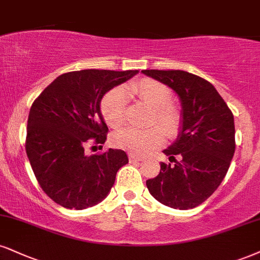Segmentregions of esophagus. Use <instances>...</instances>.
Segmentation results:
<instances>
[{
  "label": "esophagus",
  "instance_id": "34e87169",
  "mask_svg": "<svg viewBox=\"0 0 260 260\" xmlns=\"http://www.w3.org/2000/svg\"><path fill=\"white\" fill-rule=\"evenodd\" d=\"M129 159L131 160V161H142V160H143L142 156L135 155V154H133V153H130V154H129Z\"/></svg>",
  "mask_w": 260,
  "mask_h": 260
}]
</instances>
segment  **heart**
Returning a JSON list of instances; mask_svg holds the SVG:
<instances>
[{"label": "heart", "mask_w": 260, "mask_h": 260, "mask_svg": "<svg viewBox=\"0 0 260 260\" xmlns=\"http://www.w3.org/2000/svg\"><path fill=\"white\" fill-rule=\"evenodd\" d=\"M131 94L153 107L150 124L158 125L149 129L121 130L112 137L115 147L129 150L135 154H146L156 148L164 141V134L175 137L183 124V113L178 106L172 104V91L164 83L150 78H143L131 83ZM127 111V92L121 86L112 89L102 98L101 113L110 126L119 129L125 124Z\"/></svg>", "instance_id": "heart-1"}]
</instances>
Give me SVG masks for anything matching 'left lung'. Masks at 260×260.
Returning a JSON list of instances; mask_svg holds the SVG:
<instances>
[{"label":"left lung","mask_w":260,"mask_h":260,"mask_svg":"<svg viewBox=\"0 0 260 260\" xmlns=\"http://www.w3.org/2000/svg\"><path fill=\"white\" fill-rule=\"evenodd\" d=\"M142 73L175 90L183 113L177 140L164 150L175 164L160 162L159 175L146 182L147 188L166 206L194 208L214 193L228 172L235 152L233 112L210 82L193 73L181 70Z\"/></svg>","instance_id":"8db88e82"}]
</instances>
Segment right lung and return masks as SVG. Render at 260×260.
Instances as JSON below:
<instances>
[{
	"mask_svg": "<svg viewBox=\"0 0 260 260\" xmlns=\"http://www.w3.org/2000/svg\"><path fill=\"white\" fill-rule=\"evenodd\" d=\"M137 72L63 73L32 104L25 149L38 184L62 207L83 210L100 203L113 187L118 170L129 162L121 149L86 155L84 147L89 141L104 145L108 127L100 111L102 98Z\"/></svg>",
	"mask_w": 260,
	"mask_h": 260,
	"instance_id": "add662e5",
	"label": "right lung"
}]
</instances>
